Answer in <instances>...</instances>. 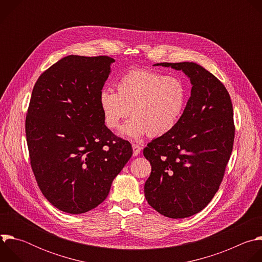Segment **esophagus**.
I'll use <instances>...</instances> for the list:
<instances>
[{
    "instance_id": "obj_1",
    "label": "esophagus",
    "mask_w": 262,
    "mask_h": 262,
    "mask_svg": "<svg viewBox=\"0 0 262 262\" xmlns=\"http://www.w3.org/2000/svg\"><path fill=\"white\" fill-rule=\"evenodd\" d=\"M132 147H133V155H134V157H138L140 155V152H141V147L139 145H137V144H133Z\"/></svg>"
}]
</instances>
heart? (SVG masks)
Listing matches in <instances>:
<instances>
[{"mask_svg": "<svg viewBox=\"0 0 262 262\" xmlns=\"http://www.w3.org/2000/svg\"><path fill=\"white\" fill-rule=\"evenodd\" d=\"M186 101L188 91L180 79L146 69L127 71L118 81L117 91L103 88L98 94L108 128L118 127L132 110L134 116L121 126L119 134L133 139L146 134L151 138L170 134L179 122Z\"/></svg>", "mask_w": 262, "mask_h": 262, "instance_id": "heart-1", "label": "heart"}]
</instances>
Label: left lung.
<instances>
[{
    "label": "left lung",
    "mask_w": 262,
    "mask_h": 262,
    "mask_svg": "<svg viewBox=\"0 0 262 262\" xmlns=\"http://www.w3.org/2000/svg\"><path fill=\"white\" fill-rule=\"evenodd\" d=\"M155 66L181 70L192 90L175 128L144 148L151 165L144 193L161 214L183 219L201 211L219 190L234 141L232 102L225 86L197 63Z\"/></svg>",
    "instance_id": "left-lung-1"
}]
</instances>
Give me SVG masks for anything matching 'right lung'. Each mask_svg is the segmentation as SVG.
<instances>
[{"mask_svg": "<svg viewBox=\"0 0 262 262\" xmlns=\"http://www.w3.org/2000/svg\"><path fill=\"white\" fill-rule=\"evenodd\" d=\"M115 60L70 55L37 80L26 117L31 167L45 197L79 214L100 204L133 156L104 124L98 94Z\"/></svg>", "mask_w": 262, "mask_h": 262, "instance_id": "add662e5", "label": "right lung"}]
</instances>
